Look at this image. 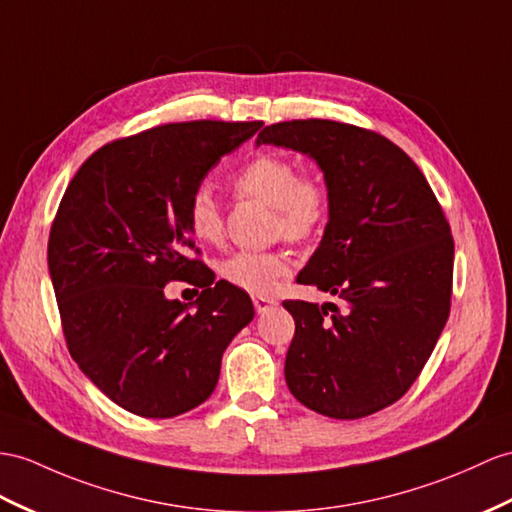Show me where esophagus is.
I'll return each mask as SVG.
<instances>
[{"mask_svg": "<svg viewBox=\"0 0 512 512\" xmlns=\"http://www.w3.org/2000/svg\"><path fill=\"white\" fill-rule=\"evenodd\" d=\"M276 304H278V302H276V299H273V297H254V308H256L258 315L267 313V310L273 308Z\"/></svg>", "mask_w": 512, "mask_h": 512, "instance_id": "obj_1", "label": "esophagus"}]
</instances>
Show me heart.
<instances>
[{"label":"heart","instance_id":"heart-1","mask_svg":"<svg viewBox=\"0 0 512 512\" xmlns=\"http://www.w3.org/2000/svg\"><path fill=\"white\" fill-rule=\"evenodd\" d=\"M236 195L256 199L276 213V232L291 241L315 236L330 215V186L319 173H297L295 162L282 154H258L234 171ZM186 226L202 243H219L223 219L217 197L197 189L186 206ZM291 263L284 252H236L221 263V276L236 289L254 295L273 291Z\"/></svg>","mask_w":512,"mask_h":512}]
</instances>
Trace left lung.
Masks as SVG:
<instances>
[{
  "label": "left lung",
  "instance_id": "8db88e82",
  "mask_svg": "<svg viewBox=\"0 0 512 512\" xmlns=\"http://www.w3.org/2000/svg\"><path fill=\"white\" fill-rule=\"evenodd\" d=\"M263 143L302 152L323 171L330 215L297 282L343 302L286 299L295 319L286 384L319 415L378 413L417 380L450 317V223L419 167L378 132L295 119L267 126Z\"/></svg>",
  "mask_w": 512,
  "mask_h": 512
}]
</instances>
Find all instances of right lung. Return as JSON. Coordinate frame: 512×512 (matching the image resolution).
<instances>
[{"mask_svg": "<svg viewBox=\"0 0 512 512\" xmlns=\"http://www.w3.org/2000/svg\"><path fill=\"white\" fill-rule=\"evenodd\" d=\"M260 126L186 121L112 141L62 195L47 265L69 354L134 415L169 419L206 402L223 352L254 319L243 289L186 256L195 249L186 206L221 156ZM171 279L205 289L195 311L166 299Z\"/></svg>", "mask_w": 512, "mask_h": 512, "instance_id": "add662e5", "label": "right lung"}]
</instances>
